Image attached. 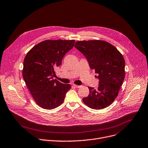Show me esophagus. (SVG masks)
I'll return each instance as SVG.
<instances>
[{
    "instance_id": "34e87169",
    "label": "esophagus",
    "mask_w": 148,
    "mask_h": 148,
    "mask_svg": "<svg viewBox=\"0 0 148 148\" xmlns=\"http://www.w3.org/2000/svg\"><path fill=\"white\" fill-rule=\"evenodd\" d=\"M73 86L75 87V88H79L80 87H81V86H78V85H76V84H73Z\"/></svg>"
}]
</instances>
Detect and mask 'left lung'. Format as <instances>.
I'll return each instance as SVG.
<instances>
[{
    "instance_id": "8db88e82",
    "label": "left lung",
    "mask_w": 148,
    "mask_h": 148,
    "mask_svg": "<svg viewBox=\"0 0 148 148\" xmlns=\"http://www.w3.org/2000/svg\"><path fill=\"white\" fill-rule=\"evenodd\" d=\"M74 47L86 57L90 69L99 75L96 77L99 79L98 87H89V95L83 101L92 109H104L117 97L124 81L123 57L115 47L100 40L77 41Z\"/></svg>"
}]
</instances>
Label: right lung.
Returning <instances> with one entry per match:
<instances>
[{"mask_svg": "<svg viewBox=\"0 0 148 148\" xmlns=\"http://www.w3.org/2000/svg\"><path fill=\"white\" fill-rule=\"evenodd\" d=\"M74 43V40H45L34 46L25 57L23 79L36 103L44 109L60 106L71 88L70 84H62L53 77L56 75L55 69Z\"/></svg>", "mask_w": 148, "mask_h": 148, "instance_id": "add662e5", "label": "right lung"}]
</instances>
